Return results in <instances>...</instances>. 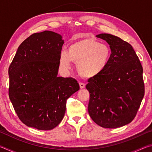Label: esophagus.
I'll return each mask as SVG.
<instances>
[{
	"mask_svg": "<svg viewBox=\"0 0 152 152\" xmlns=\"http://www.w3.org/2000/svg\"><path fill=\"white\" fill-rule=\"evenodd\" d=\"M79 84H80V88H84V87H85V84H84L83 82H80Z\"/></svg>",
	"mask_w": 152,
	"mask_h": 152,
	"instance_id": "1",
	"label": "esophagus"
}]
</instances>
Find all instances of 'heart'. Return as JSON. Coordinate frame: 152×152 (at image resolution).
I'll return each mask as SVG.
<instances>
[{"mask_svg": "<svg viewBox=\"0 0 152 152\" xmlns=\"http://www.w3.org/2000/svg\"><path fill=\"white\" fill-rule=\"evenodd\" d=\"M112 56L109 46L92 39H82L69 46L67 53L61 51L59 64L64 70L71 68V62L77 63L76 69L81 76L93 78L106 70Z\"/></svg>", "mask_w": 152, "mask_h": 152, "instance_id": "obj_1", "label": "heart"}]
</instances>
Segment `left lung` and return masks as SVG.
<instances>
[{
    "label": "left lung",
    "mask_w": 152,
    "mask_h": 152,
    "mask_svg": "<svg viewBox=\"0 0 152 152\" xmlns=\"http://www.w3.org/2000/svg\"><path fill=\"white\" fill-rule=\"evenodd\" d=\"M112 51L103 72L90 78L89 115L104 128H117L132 121L145 94L143 68L131 44L117 36L101 33Z\"/></svg>",
    "instance_id": "1"
}]
</instances>
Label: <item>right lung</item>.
I'll list each match as a JSON object with an SVG mask.
<instances>
[{
	"label": "right lung",
	"mask_w": 152,
	"mask_h": 152,
	"mask_svg": "<svg viewBox=\"0 0 152 152\" xmlns=\"http://www.w3.org/2000/svg\"><path fill=\"white\" fill-rule=\"evenodd\" d=\"M61 36L45 31L21 43L9 68V96L19 119L28 127L51 130L66 112V101L80 89L72 77H58Z\"/></svg>",
	"instance_id": "right-lung-1"
}]
</instances>
